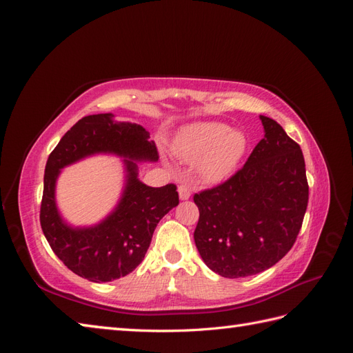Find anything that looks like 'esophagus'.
Segmentation results:
<instances>
[{
	"mask_svg": "<svg viewBox=\"0 0 353 353\" xmlns=\"http://www.w3.org/2000/svg\"><path fill=\"white\" fill-rule=\"evenodd\" d=\"M178 194H179V199L181 200H188L191 197V190L188 185H179L178 187Z\"/></svg>",
	"mask_w": 353,
	"mask_h": 353,
	"instance_id": "1",
	"label": "esophagus"
}]
</instances>
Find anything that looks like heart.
I'll return each instance as SVG.
<instances>
[{
  "label": "heart",
  "instance_id": "1",
  "mask_svg": "<svg viewBox=\"0 0 353 353\" xmlns=\"http://www.w3.org/2000/svg\"><path fill=\"white\" fill-rule=\"evenodd\" d=\"M248 140L222 122H197L183 130L175 141L176 154L187 163L197 162V174L206 183L230 176L243 159Z\"/></svg>",
  "mask_w": 353,
  "mask_h": 353
}]
</instances>
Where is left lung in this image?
I'll return each mask as SVG.
<instances>
[{
  "label": "left lung",
  "instance_id": "1",
  "mask_svg": "<svg viewBox=\"0 0 353 353\" xmlns=\"http://www.w3.org/2000/svg\"><path fill=\"white\" fill-rule=\"evenodd\" d=\"M263 138L225 183L194 196L196 248L209 268L240 279L271 268L292 249L307 206L301 145L271 117Z\"/></svg>",
  "mask_w": 353,
  "mask_h": 353
}]
</instances>
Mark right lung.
I'll use <instances>...</instances> for the list:
<instances>
[{"mask_svg": "<svg viewBox=\"0 0 353 353\" xmlns=\"http://www.w3.org/2000/svg\"><path fill=\"white\" fill-rule=\"evenodd\" d=\"M95 154L123 159V194L99 224L73 228L58 210L57 179L61 168ZM157 160L150 132L138 123L117 122L112 113L85 116L61 137L46 165L39 221L50 248L72 272L92 283H109L141 263L159 221L179 203L174 184L154 188L138 178V163Z\"/></svg>", "mask_w": 353, "mask_h": 353, "instance_id": "right-lung-1", "label": "right lung"}]
</instances>
